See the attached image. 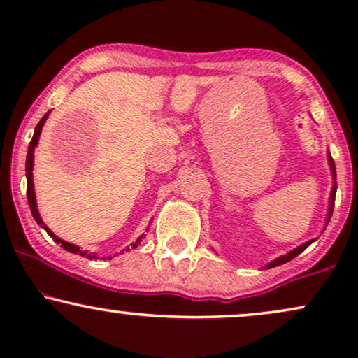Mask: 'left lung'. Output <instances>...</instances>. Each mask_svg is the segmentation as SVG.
I'll return each mask as SVG.
<instances>
[{
  "instance_id": "obj_1",
  "label": "left lung",
  "mask_w": 358,
  "mask_h": 358,
  "mask_svg": "<svg viewBox=\"0 0 358 358\" xmlns=\"http://www.w3.org/2000/svg\"><path fill=\"white\" fill-rule=\"evenodd\" d=\"M328 165H330V170H331V178H334V187H331V193H330V203H328V213H327V222H324V229H327L328 222H330V217H331V213H334L335 195H336V171H335V162H334V158H331L330 151H328ZM324 229H323V231H324ZM315 241H316V239L306 241L305 244L298 245L296 249L289 250V252H287V254H282V256H279V257L274 259V261H271L269 264H266L264 268H262V269H271V268H276V266L286 264V262H289L291 259H294V257H296V256H299V254H301L303 250H305V249L308 248V245H310V244H313Z\"/></svg>"
}]
</instances>
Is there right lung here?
<instances>
[{"label": "right lung", "mask_w": 358, "mask_h": 358, "mask_svg": "<svg viewBox=\"0 0 358 358\" xmlns=\"http://www.w3.org/2000/svg\"><path fill=\"white\" fill-rule=\"evenodd\" d=\"M48 114H50V110H48V113L45 114V116H43L42 119H40V122H38V124H36V127H35L34 138H31L30 146H28L27 166H24V170H27V196H28V205H30V208H31V215H34V219L36 220V224L42 225V229H45V231H47L48 236H50L52 239L57 242V244H60L62 248H64L65 250H69V252H72V254H79V256L87 257V259H99V257H97V254L89 252V250H82V249L79 248V245L71 244V242H67V241L60 239V237H57L55 234H53V232L50 231V229H48L47 225H45V222L42 220V217H40V213H38V208H36V196H35V187H34V158H35L34 153H35L36 145H38L40 133H42L43 124H45V121H47ZM148 229H150V225H148ZM148 229H146V231H148ZM141 239H143V236H139L138 239H136V242H133V244H131L129 248H126V250L136 249L138 245H139V242H141ZM109 259H110V256H109Z\"/></svg>", "instance_id": "obj_1"}]
</instances>
